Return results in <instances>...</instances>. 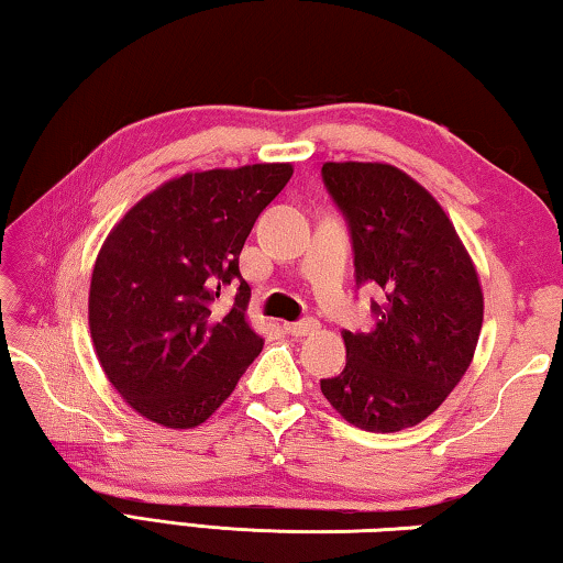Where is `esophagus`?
<instances>
[{
    "mask_svg": "<svg viewBox=\"0 0 563 563\" xmlns=\"http://www.w3.org/2000/svg\"><path fill=\"white\" fill-rule=\"evenodd\" d=\"M318 320H302V322H285V332L292 338H308L318 332Z\"/></svg>",
    "mask_w": 563,
    "mask_h": 563,
    "instance_id": "34e87169",
    "label": "esophagus"
}]
</instances>
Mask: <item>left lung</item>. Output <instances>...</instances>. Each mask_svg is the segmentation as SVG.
<instances>
[{
	"label": "left lung",
	"instance_id": "left-lung-1",
	"mask_svg": "<svg viewBox=\"0 0 563 563\" xmlns=\"http://www.w3.org/2000/svg\"><path fill=\"white\" fill-rule=\"evenodd\" d=\"M357 285L383 288L369 332L342 330L347 365L320 389L345 422L399 432L440 407L472 365L484 320L474 261L437 198L389 164L325 161Z\"/></svg>",
	"mask_w": 563,
	"mask_h": 563
}]
</instances>
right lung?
Segmentation results:
<instances>
[{
  "label": "right lung",
  "instance_id": "add662e5",
  "mask_svg": "<svg viewBox=\"0 0 563 563\" xmlns=\"http://www.w3.org/2000/svg\"><path fill=\"white\" fill-rule=\"evenodd\" d=\"M292 164L188 170L133 203L91 273L89 330L99 365L133 412L194 430L258 357L238 255ZM239 285L228 311L220 288Z\"/></svg>",
  "mask_w": 563,
  "mask_h": 563
}]
</instances>
